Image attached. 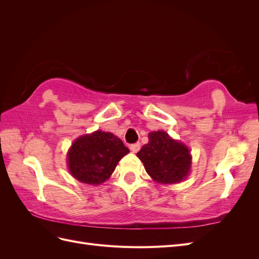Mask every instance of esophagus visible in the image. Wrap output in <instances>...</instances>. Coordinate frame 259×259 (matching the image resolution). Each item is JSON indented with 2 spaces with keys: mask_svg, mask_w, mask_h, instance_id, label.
Segmentation results:
<instances>
[{
  "mask_svg": "<svg viewBox=\"0 0 259 259\" xmlns=\"http://www.w3.org/2000/svg\"><path fill=\"white\" fill-rule=\"evenodd\" d=\"M130 149H131V151H132L133 153H136V152H138V151H139V149H140V144H139V143L133 144V145H131V146H130Z\"/></svg>",
  "mask_w": 259,
  "mask_h": 259,
  "instance_id": "obj_1",
  "label": "esophagus"
}]
</instances>
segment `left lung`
Masks as SVG:
<instances>
[{
    "mask_svg": "<svg viewBox=\"0 0 259 259\" xmlns=\"http://www.w3.org/2000/svg\"><path fill=\"white\" fill-rule=\"evenodd\" d=\"M148 138L137 153L148 175L159 184L182 183L190 173V149L164 131L149 133Z\"/></svg>",
    "mask_w": 259,
    "mask_h": 259,
    "instance_id": "left-lung-1",
    "label": "left lung"
}]
</instances>
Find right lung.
I'll use <instances>...</instances> for the list:
<instances>
[{"label":"right lung","mask_w":259,"mask_h":259,"mask_svg":"<svg viewBox=\"0 0 259 259\" xmlns=\"http://www.w3.org/2000/svg\"><path fill=\"white\" fill-rule=\"evenodd\" d=\"M128 152L119 137L98 130L74 140L67 153V165L70 174L79 182L100 185Z\"/></svg>","instance_id":"add662e5"}]
</instances>
